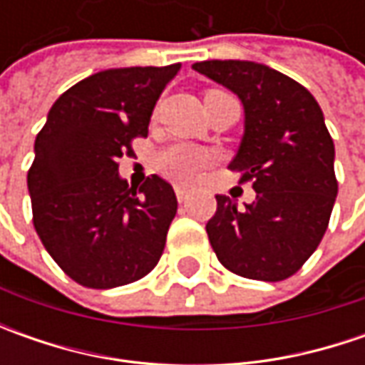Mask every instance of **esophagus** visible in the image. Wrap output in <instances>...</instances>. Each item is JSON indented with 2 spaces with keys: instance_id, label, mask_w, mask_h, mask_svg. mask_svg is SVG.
<instances>
[{
  "instance_id": "34e87169",
  "label": "esophagus",
  "mask_w": 365,
  "mask_h": 365,
  "mask_svg": "<svg viewBox=\"0 0 365 365\" xmlns=\"http://www.w3.org/2000/svg\"><path fill=\"white\" fill-rule=\"evenodd\" d=\"M176 199H178V203H187L189 201V190L185 189V187H176Z\"/></svg>"
}]
</instances>
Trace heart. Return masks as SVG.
Returning <instances> with one entry per match:
<instances>
[{
	"label": "heart",
	"instance_id": "obj_1",
	"mask_svg": "<svg viewBox=\"0 0 365 365\" xmlns=\"http://www.w3.org/2000/svg\"><path fill=\"white\" fill-rule=\"evenodd\" d=\"M211 154L189 144H176L160 154V166L178 180H192L209 166Z\"/></svg>",
	"mask_w": 365,
	"mask_h": 365
}]
</instances>
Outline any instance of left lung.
I'll use <instances>...</instances> for the list:
<instances>
[{
    "mask_svg": "<svg viewBox=\"0 0 365 365\" xmlns=\"http://www.w3.org/2000/svg\"><path fill=\"white\" fill-rule=\"evenodd\" d=\"M192 68L244 106V135L230 162L256 199L237 209L215 195L207 235L219 262L237 276L278 282L321 244L337 197L335 146L315 97L294 78L252 61H203Z\"/></svg>",
    "mask_w": 365,
    "mask_h": 365,
    "instance_id": "8db88e82",
    "label": "left lung"
}]
</instances>
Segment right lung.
Instances as JSON below:
<instances>
[{
  "mask_svg": "<svg viewBox=\"0 0 365 365\" xmlns=\"http://www.w3.org/2000/svg\"><path fill=\"white\" fill-rule=\"evenodd\" d=\"M180 64L107 68L78 81L50 107L28 173L36 233L75 282L115 288L158 264L176 215L170 182L120 176L132 140L148 123Z\"/></svg>",
  "mask_w": 365,
  "mask_h": 365,
  "instance_id": "1",
  "label": "right lung"
}]
</instances>
